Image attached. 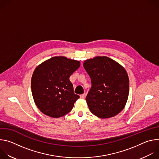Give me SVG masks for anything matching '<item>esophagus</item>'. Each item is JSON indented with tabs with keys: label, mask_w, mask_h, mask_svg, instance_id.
<instances>
[{
	"label": "esophagus",
	"mask_w": 159,
	"mask_h": 159,
	"mask_svg": "<svg viewBox=\"0 0 159 159\" xmlns=\"http://www.w3.org/2000/svg\"><path fill=\"white\" fill-rule=\"evenodd\" d=\"M85 97V93H84V94H83L80 95V98H82V99H84Z\"/></svg>",
	"instance_id": "1"
}]
</instances>
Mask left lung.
Instances as JSON below:
<instances>
[{
  "mask_svg": "<svg viewBox=\"0 0 159 159\" xmlns=\"http://www.w3.org/2000/svg\"><path fill=\"white\" fill-rule=\"evenodd\" d=\"M83 66L91 79L92 87L85 98L90 112L102 119L119 114L129 94V78L125 68L104 56L86 60Z\"/></svg>",
  "mask_w": 159,
  "mask_h": 159,
  "instance_id": "1",
  "label": "left lung"
}]
</instances>
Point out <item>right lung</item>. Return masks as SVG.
Returning a JSON list of instances; mask_svg holds the SVG:
<instances>
[{"label": "right lung", "instance_id": "obj_1", "mask_svg": "<svg viewBox=\"0 0 159 159\" xmlns=\"http://www.w3.org/2000/svg\"><path fill=\"white\" fill-rule=\"evenodd\" d=\"M80 65L78 60L53 57L35 69L31 78L34 101L44 115L60 118L69 113L79 96L74 93L70 75Z\"/></svg>", "mask_w": 159, "mask_h": 159}]
</instances>
